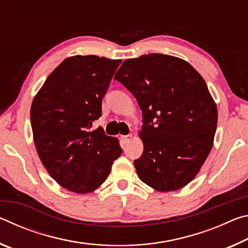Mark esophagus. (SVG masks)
Returning <instances> with one entry per match:
<instances>
[{"instance_id": "esophagus-1", "label": "esophagus", "mask_w": 248, "mask_h": 248, "mask_svg": "<svg viewBox=\"0 0 248 248\" xmlns=\"http://www.w3.org/2000/svg\"><path fill=\"white\" fill-rule=\"evenodd\" d=\"M132 138H133L132 134H128V136H120V140L123 141V143H128Z\"/></svg>"}]
</instances>
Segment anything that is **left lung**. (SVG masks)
Listing matches in <instances>:
<instances>
[{
	"instance_id": "1",
	"label": "left lung",
	"mask_w": 248,
	"mask_h": 248,
	"mask_svg": "<svg viewBox=\"0 0 248 248\" xmlns=\"http://www.w3.org/2000/svg\"><path fill=\"white\" fill-rule=\"evenodd\" d=\"M143 116L139 178L158 191L189 184L212 149L217 109L203 78L183 59L161 53L127 59L117 71Z\"/></svg>"
}]
</instances>
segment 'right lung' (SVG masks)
Wrapping results in <instances>:
<instances>
[{
	"label": "right lung",
	"instance_id": "obj_1",
	"mask_svg": "<svg viewBox=\"0 0 248 248\" xmlns=\"http://www.w3.org/2000/svg\"><path fill=\"white\" fill-rule=\"evenodd\" d=\"M121 60L66 58L32 100L31 123L37 153L49 175L65 189L87 194L107 179L123 150L104 129L91 130Z\"/></svg>",
	"mask_w": 248,
	"mask_h": 248
}]
</instances>
